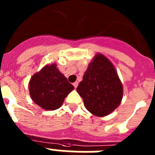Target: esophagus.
<instances>
[{"label":"esophagus","mask_w":155,"mask_h":155,"mask_svg":"<svg viewBox=\"0 0 155 155\" xmlns=\"http://www.w3.org/2000/svg\"><path fill=\"white\" fill-rule=\"evenodd\" d=\"M73 85H74V87L75 88H76V87H78V82L75 81L74 83V84H73Z\"/></svg>","instance_id":"34e87169"}]
</instances>
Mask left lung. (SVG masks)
I'll use <instances>...</instances> for the list:
<instances>
[{
	"label": "left lung",
	"instance_id": "left-lung-1",
	"mask_svg": "<svg viewBox=\"0 0 155 155\" xmlns=\"http://www.w3.org/2000/svg\"><path fill=\"white\" fill-rule=\"evenodd\" d=\"M77 91L86 109L91 114L102 117L121 103L124 87L112 62L98 53L88 64Z\"/></svg>",
	"mask_w": 155,
	"mask_h": 155
}]
</instances>
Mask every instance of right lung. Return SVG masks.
Returning a JSON list of instances; mask_svg holds the SVG:
<instances>
[{"label":"right lung","mask_w":155,"mask_h":155,"mask_svg":"<svg viewBox=\"0 0 155 155\" xmlns=\"http://www.w3.org/2000/svg\"><path fill=\"white\" fill-rule=\"evenodd\" d=\"M30 97L45 110H55L63 105L65 98L74 89L57 64H46L32 75L28 83Z\"/></svg>","instance_id":"1"}]
</instances>
